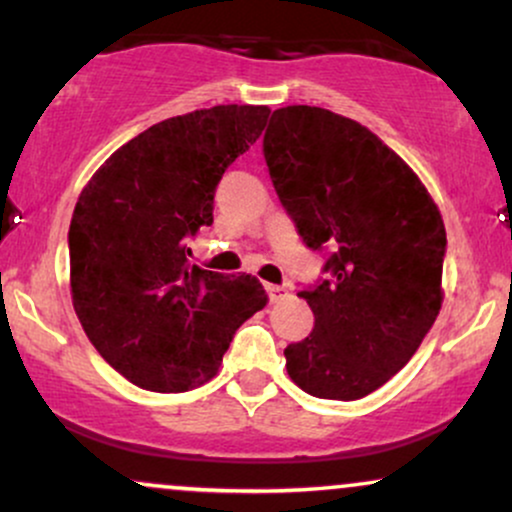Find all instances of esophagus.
Returning <instances> with one entry per match:
<instances>
[{
    "label": "esophagus",
    "instance_id": "34e87169",
    "mask_svg": "<svg viewBox=\"0 0 512 512\" xmlns=\"http://www.w3.org/2000/svg\"><path fill=\"white\" fill-rule=\"evenodd\" d=\"M264 289H267V293H269V301H272V303H279V301H284V298L289 296V289H286V286L267 284V286H264Z\"/></svg>",
    "mask_w": 512,
    "mask_h": 512
}]
</instances>
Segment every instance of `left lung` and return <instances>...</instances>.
<instances>
[{
    "mask_svg": "<svg viewBox=\"0 0 512 512\" xmlns=\"http://www.w3.org/2000/svg\"><path fill=\"white\" fill-rule=\"evenodd\" d=\"M262 151L298 236L327 255L325 276L298 293L315 327L286 346V370L313 397H366L407 366L438 317L440 211L383 139L325 108L274 110Z\"/></svg>",
    "mask_w": 512,
    "mask_h": 512,
    "instance_id": "left-lung-1",
    "label": "left lung"
}]
</instances>
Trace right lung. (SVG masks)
Listing matches in <instances>:
<instances>
[{
  "mask_svg": "<svg viewBox=\"0 0 512 512\" xmlns=\"http://www.w3.org/2000/svg\"><path fill=\"white\" fill-rule=\"evenodd\" d=\"M264 105L170 117L115 151L69 223L72 301L86 337L129 383L185 392L214 378L233 334L267 305L255 276L190 264L216 185L257 142Z\"/></svg>",
  "mask_w": 512,
  "mask_h": 512,
  "instance_id": "add662e5",
  "label": "right lung"
}]
</instances>
